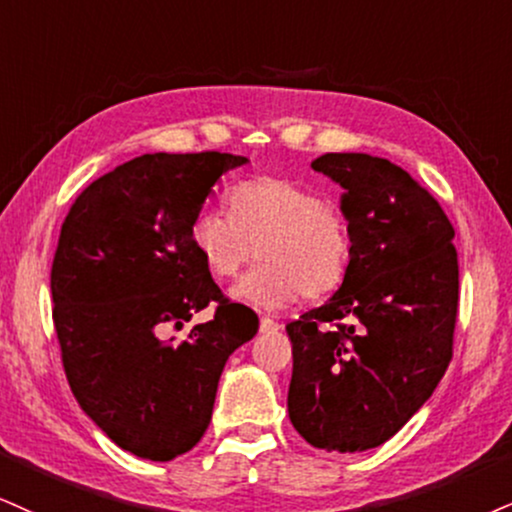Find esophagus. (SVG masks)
Wrapping results in <instances>:
<instances>
[{"instance_id": "esophagus-1", "label": "esophagus", "mask_w": 512, "mask_h": 512, "mask_svg": "<svg viewBox=\"0 0 512 512\" xmlns=\"http://www.w3.org/2000/svg\"><path fill=\"white\" fill-rule=\"evenodd\" d=\"M277 330H280V325H277L273 318H268V315H263V318H261V332H277Z\"/></svg>"}]
</instances>
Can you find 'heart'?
Listing matches in <instances>:
<instances>
[{
    "label": "heart",
    "instance_id": "heart-1",
    "mask_svg": "<svg viewBox=\"0 0 512 512\" xmlns=\"http://www.w3.org/2000/svg\"><path fill=\"white\" fill-rule=\"evenodd\" d=\"M227 201L230 213L216 206L194 213L189 244L218 280L237 277L256 254L263 258L237 285V299L275 308L342 285L351 261L349 225L318 189L287 178H254L232 187Z\"/></svg>",
    "mask_w": 512,
    "mask_h": 512
}]
</instances>
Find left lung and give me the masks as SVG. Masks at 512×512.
<instances>
[{"instance_id":"8db88e82","label":"left lung","mask_w":512,"mask_h":512,"mask_svg":"<svg viewBox=\"0 0 512 512\" xmlns=\"http://www.w3.org/2000/svg\"><path fill=\"white\" fill-rule=\"evenodd\" d=\"M311 166L344 187L351 261L339 292L287 325L289 420L315 449L368 451L418 413L453 358L456 230L387 159L323 154Z\"/></svg>"}]
</instances>
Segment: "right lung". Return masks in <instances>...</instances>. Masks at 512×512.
Wrapping results in <instances>:
<instances>
[{
    "mask_svg": "<svg viewBox=\"0 0 512 512\" xmlns=\"http://www.w3.org/2000/svg\"><path fill=\"white\" fill-rule=\"evenodd\" d=\"M244 156L144 154L80 192L52 263V318L68 384L113 444L173 460L204 437L220 372L258 315L220 292L189 223ZM214 318L175 343L194 312Z\"/></svg>",
    "mask_w": 512,
    "mask_h": 512,
    "instance_id": "add662e5",
    "label": "right lung"
}]
</instances>
